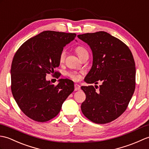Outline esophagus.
I'll list each match as a JSON object with an SVG mask.
<instances>
[{"mask_svg":"<svg viewBox=\"0 0 149 149\" xmlns=\"http://www.w3.org/2000/svg\"><path fill=\"white\" fill-rule=\"evenodd\" d=\"M81 89L80 88V86L78 84H74V91H80Z\"/></svg>","mask_w":149,"mask_h":149,"instance_id":"esophagus-1","label":"esophagus"}]
</instances>
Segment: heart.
Masks as SVG:
<instances>
[{
	"mask_svg": "<svg viewBox=\"0 0 149 149\" xmlns=\"http://www.w3.org/2000/svg\"><path fill=\"white\" fill-rule=\"evenodd\" d=\"M75 51L77 52V54L78 55L79 57H80L81 59L84 58L85 56L88 55V52L87 50V49H86L85 47H82V46H78V47H76ZM65 54H66V52L65 49H62L60 53V55H59V61H60L61 62H63L65 60ZM66 74H67L68 77L69 78H71V80L77 81L81 80V76L83 74V72L80 71L78 72L76 71H68Z\"/></svg>",
	"mask_w": 149,
	"mask_h": 149,
	"instance_id": "b5f03b06",
	"label": "heart"
}]
</instances>
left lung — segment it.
Masks as SVG:
<instances>
[{
    "mask_svg": "<svg viewBox=\"0 0 149 149\" xmlns=\"http://www.w3.org/2000/svg\"><path fill=\"white\" fill-rule=\"evenodd\" d=\"M93 54V64L85 81L98 86H83L86 98L81 111L88 120L107 124L124 113L133 96L136 85V68L127 46L108 33L100 31L78 35Z\"/></svg>",
    "mask_w": 149,
    "mask_h": 149,
    "instance_id": "left-lung-1",
    "label": "left lung"
}]
</instances>
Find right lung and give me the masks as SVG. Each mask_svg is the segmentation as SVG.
<instances>
[{
  "label": "right lung",
  "instance_id": "right-lung-1",
  "mask_svg": "<svg viewBox=\"0 0 149 149\" xmlns=\"http://www.w3.org/2000/svg\"><path fill=\"white\" fill-rule=\"evenodd\" d=\"M75 33L43 31L23 43L13 57L11 88L19 109L31 119L47 122L57 116L74 91V83L61 79L57 85L46 80L47 74H58L59 55Z\"/></svg>",
  "mask_w": 149,
  "mask_h": 149
}]
</instances>
